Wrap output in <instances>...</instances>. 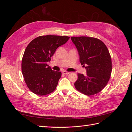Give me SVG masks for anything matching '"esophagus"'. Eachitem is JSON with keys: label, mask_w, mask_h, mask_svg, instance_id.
Wrapping results in <instances>:
<instances>
[{"label": "esophagus", "mask_w": 132, "mask_h": 132, "mask_svg": "<svg viewBox=\"0 0 132 132\" xmlns=\"http://www.w3.org/2000/svg\"><path fill=\"white\" fill-rule=\"evenodd\" d=\"M62 73L63 74H69L70 73V72H68V71H67L64 70V71H62Z\"/></svg>", "instance_id": "1"}]
</instances>
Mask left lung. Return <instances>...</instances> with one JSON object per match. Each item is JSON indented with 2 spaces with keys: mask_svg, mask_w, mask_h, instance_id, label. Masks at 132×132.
<instances>
[{
  "mask_svg": "<svg viewBox=\"0 0 132 132\" xmlns=\"http://www.w3.org/2000/svg\"><path fill=\"white\" fill-rule=\"evenodd\" d=\"M71 39L87 72L86 76L78 74L75 88L87 96L96 94L106 86L111 77L112 60L109 50L102 41L95 37H71Z\"/></svg>",
  "mask_w": 132,
  "mask_h": 132,
  "instance_id": "left-lung-1",
  "label": "left lung"
}]
</instances>
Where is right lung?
Masks as SVG:
<instances>
[{
	"label": "right lung",
	"mask_w": 132,
	"mask_h": 132,
	"mask_svg": "<svg viewBox=\"0 0 132 132\" xmlns=\"http://www.w3.org/2000/svg\"><path fill=\"white\" fill-rule=\"evenodd\" d=\"M69 37L41 36L34 39L23 53L21 70L26 85L33 93L43 96L53 92L62 73L52 70L47 64L57 48L65 44Z\"/></svg>",
	"instance_id": "obj_1"
}]
</instances>
